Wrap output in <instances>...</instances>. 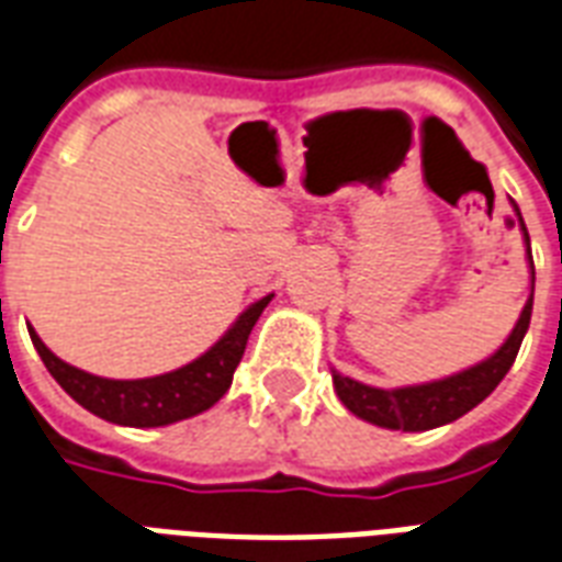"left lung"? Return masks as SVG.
Returning <instances> with one entry per match:
<instances>
[{
	"label": "left lung",
	"mask_w": 562,
	"mask_h": 562,
	"mask_svg": "<svg viewBox=\"0 0 562 562\" xmlns=\"http://www.w3.org/2000/svg\"><path fill=\"white\" fill-rule=\"evenodd\" d=\"M518 220H521V214H518ZM521 232H525L527 261H530V280L536 282L533 256H530V238H527L525 220H521ZM530 313H533V294L527 297L525 310L518 315L513 334L506 336V342L492 357H485L482 363L471 366L464 372L440 378V381H429V384L381 390V386L360 384L355 378L339 375L334 369L336 396L342 398V405L351 414H357L366 423H372V426H381V429L426 431L447 426L452 419L464 417L468 411L476 408L482 398L488 396L494 386L506 378V372L513 369L518 348H521V339H525L527 327H530Z\"/></svg>",
	"instance_id": "1"
}]
</instances>
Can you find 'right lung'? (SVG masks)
Masks as SVG:
<instances>
[{"label": "right lung", "mask_w": 562, "mask_h": 562, "mask_svg": "<svg viewBox=\"0 0 562 562\" xmlns=\"http://www.w3.org/2000/svg\"><path fill=\"white\" fill-rule=\"evenodd\" d=\"M270 297L273 294L244 310L238 322L228 327L226 336L214 348H207L205 355L196 357L193 363L181 366L176 372H166V375L136 378V381H115V378L82 372L53 355L32 327H29V336H32V345L37 348L49 375L56 378L61 390L74 402H80L82 408L106 423H115V426L154 429V426H169L178 419L196 417L226 396L232 375L247 348L249 330L256 327Z\"/></svg>", "instance_id": "obj_1"}]
</instances>
